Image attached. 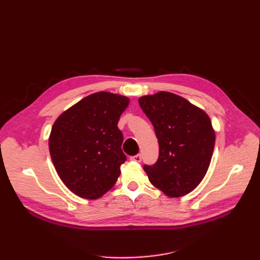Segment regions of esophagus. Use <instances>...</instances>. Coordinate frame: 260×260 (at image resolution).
Instances as JSON below:
<instances>
[{"mask_svg": "<svg viewBox=\"0 0 260 260\" xmlns=\"http://www.w3.org/2000/svg\"><path fill=\"white\" fill-rule=\"evenodd\" d=\"M130 159H131L132 161L140 162V161H141V159H142V156H141V154H137V155H135V156H131V157H130Z\"/></svg>", "mask_w": 260, "mask_h": 260, "instance_id": "obj_1", "label": "esophagus"}]
</instances>
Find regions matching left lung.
Segmentation results:
<instances>
[{
	"instance_id": "obj_1",
	"label": "left lung",
	"mask_w": 260,
	"mask_h": 260,
	"mask_svg": "<svg viewBox=\"0 0 260 260\" xmlns=\"http://www.w3.org/2000/svg\"><path fill=\"white\" fill-rule=\"evenodd\" d=\"M159 145L158 159L143 169L151 183L170 198L192 192L205 177L215 146L208 115L185 99L159 92L139 99Z\"/></svg>"
}]
</instances>
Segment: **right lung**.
Instances as JSON below:
<instances>
[{
  "label": "right lung",
  "mask_w": 260,
  "mask_h": 260,
  "mask_svg": "<svg viewBox=\"0 0 260 260\" xmlns=\"http://www.w3.org/2000/svg\"><path fill=\"white\" fill-rule=\"evenodd\" d=\"M128 105V98L96 92L54 122L49 139L52 161L64 184L80 198H101L119 177L127 156L117 124Z\"/></svg>",
  "instance_id": "1"
}]
</instances>
